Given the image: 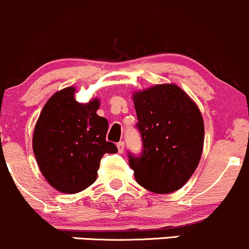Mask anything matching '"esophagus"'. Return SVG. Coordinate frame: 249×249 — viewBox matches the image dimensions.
I'll return each instance as SVG.
<instances>
[{
	"label": "esophagus",
	"instance_id": "esophagus-1",
	"mask_svg": "<svg viewBox=\"0 0 249 249\" xmlns=\"http://www.w3.org/2000/svg\"><path fill=\"white\" fill-rule=\"evenodd\" d=\"M117 150H119L120 153L124 152V142H120L119 143H117Z\"/></svg>",
	"mask_w": 249,
	"mask_h": 249
}]
</instances>
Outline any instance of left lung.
Segmentation results:
<instances>
[{
    "label": "left lung",
    "instance_id": "8db88e82",
    "mask_svg": "<svg viewBox=\"0 0 249 249\" xmlns=\"http://www.w3.org/2000/svg\"><path fill=\"white\" fill-rule=\"evenodd\" d=\"M140 156L128 153L140 186L158 194L180 189L191 178L204 147V120L196 104L175 84L134 92Z\"/></svg>",
    "mask_w": 249,
    "mask_h": 249
}]
</instances>
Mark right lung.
Instances as JSON below:
<instances>
[{
  "label": "right lung",
  "mask_w": 249,
  "mask_h": 249,
  "mask_svg": "<svg viewBox=\"0 0 249 249\" xmlns=\"http://www.w3.org/2000/svg\"><path fill=\"white\" fill-rule=\"evenodd\" d=\"M74 92V87H66L49 98L32 139L40 173L50 186L68 194L91 186L104 153L117 152L106 139L107 120L97 115L99 99L78 103Z\"/></svg>",
  "instance_id": "right-lung-1"
}]
</instances>
